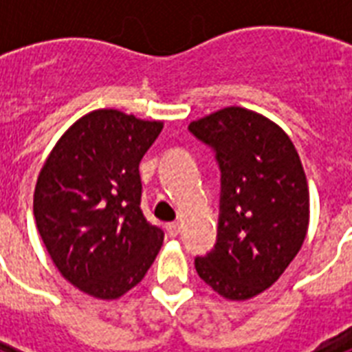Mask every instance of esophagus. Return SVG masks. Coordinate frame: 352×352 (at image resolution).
<instances>
[{
  "instance_id": "1",
  "label": "esophagus",
  "mask_w": 352,
  "mask_h": 352,
  "mask_svg": "<svg viewBox=\"0 0 352 352\" xmlns=\"http://www.w3.org/2000/svg\"><path fill=\"white\" fill-rule=\"evenodd\" d=\"M166 232H168L170 237H177L179 232H181V226H179V223H168V225H166Z\"/></svg>"
}]
</instances>
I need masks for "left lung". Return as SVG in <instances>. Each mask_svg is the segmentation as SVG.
I'll use <instances>...</instances> for the list:
<instances>
[{
    "instance_id": "left-lung-1",
    "label": "left lung",
    "mask_w": 352,
    "mask_h": 352,
    "mask_svg": "<svg viewBox=\"0 0 352 352\" xmlns=\"http://www.w3.org/2000/svg\"><path fill=\"white\" fill-rule=\"evenodd\" d=\"M221 171L214 248L195 257L199 278L228 300H248L285 272L305 241L309 188L294 144L268 118L225 107L192 122Z\"/></svg>"
}]
</instances>
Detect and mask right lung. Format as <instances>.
<instances>
[{
  "label": "right lung",
  "instance_id": "obj_1",
  "mask_svg": "<svg viewBox=\"0 0 352 352\" xmlns=\"http://www.w3.org/2000/svg\"><path fill=\"white\" fill-rule=\"evenodd\" d=\"M162 122L98 109L69 127L41 168L34 217L49 256L67 281L117 300L142 278L164 232L142 214L138 164Z\"/></svg>",
  "mask_w": 352,
  "mask_h": 352
}]
</instances>
